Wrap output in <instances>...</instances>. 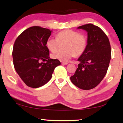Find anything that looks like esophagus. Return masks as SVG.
<instances>
[{
  "label": "esophagus",
  "mask_w": 123,
  "mask_h": 123,
  "mask_svg": "<svg viewBox=\"0 0 123 123\" xmlns=\"http://www.w3.org/2000/svg\"><path fill=\"white\" fill-rule=\"evenodd\" d=\"M62 64H63V65H67L68 64V63H67V62H62Z\"/></svg>",
  "instance_id": "obj_1"
}]
</instances>
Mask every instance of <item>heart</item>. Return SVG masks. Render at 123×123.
Listing matches in <instances>:
<instances>
[{
	"instance_id": "obj_1",
	"label": "heart",
	"mask_w": 123,
	"mask_h": 123,
	"mask_svg": "<svg viewBox=\"0 0 123 123\" xmlns=\"http://www.w3.org/2000/svg\"><path fill=\"white\" fill-rule=\"evenodd\" d=\"M63 52H57L52 55V57L61 62H67L72 57L80 56L86 50L87 38L86 35L73 30H64L56 35V38L49 37L46 41V47L54 52L60 44H64Z\"/></svg>"
}]
</instances>
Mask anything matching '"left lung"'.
Listing matches in <instances>:
<instances>
[{"label": "left lung", "instance_id": "8db88e82", "mask_svg": "<svg viewBox=\"0 0 123 123\" xmlns=\"http://www.w3.org/2000/svg\"><path fill=\"white\" fill-rule=\"evenodd\" d=\"M78 28L87 32V45L70 79L79 89L90 90L99 84L107 73L111 59V44L107 36L97 26L89 24Z\"/></svg>", "mask_w": 123, "mask_h": 123}]
</instances>
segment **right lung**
<instances>
[{"instance_id": "1", "label": "right lung", "mask_w": 123, "mask_h": 123, "mask_svg": "<svg viewBox=\"0 0 123 123\" xmlns=\"http://www.w3.org/2000/svg\"><path fill=\"white\" fill-rule=\"evenodd\" d=\"M51 34L49 29L32 26L24 30L15 40L12 50L13 64L22 80L27 86L38 88L51 79L57 59L49 57L46 41ZM41 60L45 62L40 63Z\"/></svg>"}]
</instances>
